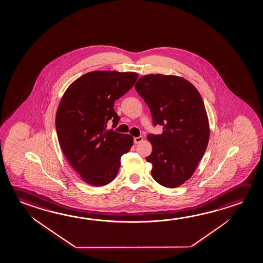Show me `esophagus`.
I'll return each instance as SVG.
<instances>
[{
  "label": "esophagus",
  "mask_w": 263,
  "mask_h": 263,
  "mask_svg": "<svg viewBox=\"0 0 263 263\" xmlns=\"http://www.w3.org/2000/svg\"><path fill=\"white\" fill-rule=\"evenodd\" d=\"M143 137H138V138H134V143L135 144H139V143H141L143 141Z\"/></svg>",
  "instance_id": "34e87169"
}]
</instances>
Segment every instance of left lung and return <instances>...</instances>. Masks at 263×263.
<instances>
[{"mask_svg":"<svg viewBox=\"0 0 263 263\" xmlns=\"http://www.w3.org/2000/svg\"><path fill=\"white\" fill-rule=\"evenodd\" d=\"M135 88L151 109L154 125L163 126L162 133L147 135L151 175L164 187L181 185L193 176L210 137L201 95L189 81L175 75H145Z\"/></svg>","mask_w":263,"mask_h":263,"instance_id":"8db88e82","label":"left lung"}]
</instances>
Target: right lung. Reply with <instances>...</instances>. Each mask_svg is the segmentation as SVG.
Returning <instances> with one entry per match:
<instances>
[{
    "label": "right lung",
    "instance_id": "add662e5",
    "mask_svg": "<svg viewBox=\"0 0 263 263\" xmlns=\"http://www.w3.org/2000/svg\"><path fill=\"white\" fill-rule=\"evenodd\" d=\"M136 72L96 70L82 75L66 90L56 115L59 142L66 159L83 181L104 186L117 177L121 157L133 146V137L106 129L119 117L115 101L138 79Z\"/></svg>",
    "mask_w": 263,
    "mask_h": 263
}]
</instances>
